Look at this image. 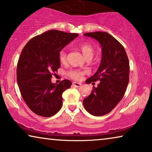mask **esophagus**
<instances>
[{"mask_svg": "<svg viewBox=\"0 0 152 152\" xmlns=\"http://www.w3.org/2000/svg\"><path fill=\"white\" fill-rule=\"evenodd\" d=\"M81 85V83H77V82L72 83V86H75V87H80Z\"/></svg>", "mask_w": 152, "mask_h": 152, "instance_id": "esophagus-1", "label": "esophagus"}]
</instances>
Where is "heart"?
Here are the masks:
<instances>
[{"mask_svg": "<svg viewBox=\"0 0 152 152\" xmlns=\"http://www.w3.org/2000/svg\"><path fill=\"white\" fill-rule=\"evenodd\" d=\"M79 49L82 53L83 56L86 60L91 59L93 56L94 53V49L92 45L88 43L81 44L79 46ZM59 60L61 63L64 64L66 62L67 60V53L65 51V50H61L59 53ZM86 71H80V70H71L69 72V75L71 77L72 79L75 80H80L83 75H84Z\"/></svg>", "mask_w": 152, "mask_h": 152, "instance_id": "heart-1", "label": "heart"}]
</instances>
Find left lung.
<instances>
[{
	"instance_id": "1",
	"label": "left lung",
	"mask_w": 152,
	"mask_h": 152,
	"mask_svg": "<svg viewBox=\"0 0 152 152\" xmlns=\"http://www.w3.org/2000/svg\"><path fill=\"white\" fill-rule=\"evenodd\" d=\"M83 35L96 39L102 48V61L97 71L86 81L92 84L96 81L99 83L83 99V106L92 115L103 116L110 113L124 97L129 82V60L123 45L107 32Z\"/></svg>"
}]
</instances>
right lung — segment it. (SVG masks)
I'll return each mask as SVG.
<instances>
[{
  "label": "right lung",
  "instance_id": "obj_1",
  "mask_svg": "<svg viewBox=\"0 0 152 152\" xmlns=\"http://www.w3.org/2000/svg\"><path fill=\"white\" fill-rule=\"evenodd\" d=\"M79 36L49 30L30 39L25 46L17 64V82L23 99L29 109L39 116L50 117L62 105V93L71 81L51 82L60 67L59 53Z\"/></svg>",
  "mask_w": 152,
  "mask_h": 152
}]
</instances>
